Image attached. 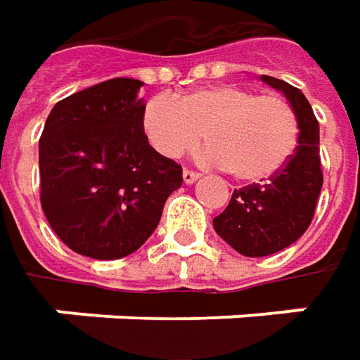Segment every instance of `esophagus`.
Listing matches in <instances>:
<instances>
[{"mask_svg": "<svg viewBox=\"0 0 360 360\" xmlns=\"http://www.w3.org/2000/svg\"><path fill=\"white\" fill-rule=\"evenodd\" d=\"M182 178H184V182H186V184H192V182H196V180L200 178V174L194 172V170H188V168H184Z\"/></svg>", "mask_w": 360, "mask_h": 360, "instance_id": "obj_1", "label": "esophagus"}]
</instances>
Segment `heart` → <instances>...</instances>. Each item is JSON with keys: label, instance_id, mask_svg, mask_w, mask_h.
I'll list each match as a JSON object with an SVG mask.
<instances>
[{"label": "heart", "instance_id": "b5f03b06", "mask_svg": "<svg viewBox=\"0 0 360 360\" xmlns=\"http://www.w3.org/2000/svg\"><path fill=\"white\" fill-rule=\"evenodd\" d=\"M150 144L178 158L204 138V158L226 166L234 178L260 182L281 172L298 144L292 105L274 94H256L236 84L204 86L180 96H154L142 112Z\"/></svg>", "mask_w": 360, "mask_h": 360}]
</instances>
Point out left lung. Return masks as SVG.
I'll list each match as a JSON object with an SVG mask.
<instances>
[{"label": "left lung", "mask_w": 360, "mask_h": 360, "mask_svg": "<svg viewBox=\"0 0 360 360\" xmlns=\"http://www.w3.org/2000/svg\"><path fill=\"white\" fill-rule=\"evenodd\" d=\"M290 102L298 120V146L281 172L260 184L234 190L229 206L212 220L216 234L244 256H269L297 242L314 218L323 188L319 120L304 94L276 77L262 76Z\"/></svg>", "instance_id": "1"}]
</instances>
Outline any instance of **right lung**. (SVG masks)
I'll return each instance as SVG.
<instances>
[{
  "mask_svg": "<svg viewBox=\"0 0 360 360\" xmlns=\"http://www.w3.org/2000/svg\"><path fill=\"white\" fill-rule=\"evenodd\" d=\"M144 84L114 77L60 100L39 138V202L74 252L116 260L156 230L182 166L148 144Z\"/></svg>",
  "mask_w": 360,
  "mask_h": 360,
  "instance_id": "add662e5",
  "label": "right lung"
}]
</instances>
